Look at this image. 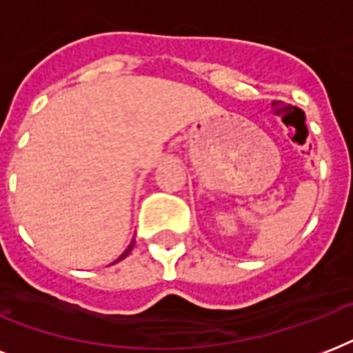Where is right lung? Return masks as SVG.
I'll return each mask as SVG.
<instances>
[{
  "label": "right lung",
  "instance_id": "obj_1",
  "mask_svg": "<svg viewBox=\"0 0 353 353\" xmlns=\"http://www.w3.org/2000/svg\"><path fill=\"white\" fill-rule=\"evenodd\" d=\"M133 243H135V241H132V243H130V247H128L126 251L122 252L121 256H119V258H117V260H115V262H113V263H117V262H121L122 258H126V256H128V254H130V251H132V249H133Z\"/></svg>",
  "mask_w": 353,
  "mask_h": 353
}]
</instances>
